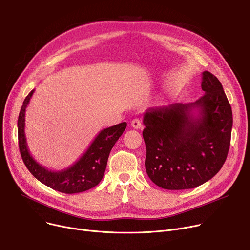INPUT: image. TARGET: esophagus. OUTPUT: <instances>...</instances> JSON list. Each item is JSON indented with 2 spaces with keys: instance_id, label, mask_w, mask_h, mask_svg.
<instances>
[{
  "instance_id": "obj_1",
  "label": "esophagus",
  "mask_w": 250,
  "mask_h": 250,
  "mask_svg": "<svg viewBox=\"0 0 250 250\" xmlns=\"http://www.w3.org/2000/svg\"><path fill=\"white\" fill-rule=\"evenodd\" d=\"M131 126L133 127L134 129H142L143 128V124H142V122L139 118H134L133 120H132L131 121Z\"/></svg>"
}]
</instances>
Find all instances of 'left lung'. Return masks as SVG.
I'll use <instances>...</instances> for the list:
<instances>
[{
  "mask_svg": "<svg viewBox=\"0 0 250 250\" xmlns=\"http://www.w3.org/2000/svg\"><path fill=\"white\" fill-rule=\"evenodd\" d=\"M199 100L150 108L142 135L149 179L166 189L194 188L221 169L229 151L232 110L223 86L210 71L202 73Z\"/></svg>",
  "mask_w": 250,
  "mask_h": 250,
  "instance_id": "1",
  "label": "left lung"
}]
</instances>
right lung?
Listing matches in <instances>:
<instances>
[{
	"mask_svg": "<svg viewBox=\"0 0 250 250\" xmlns=\"http://www.w3.org/2000/svg\"><path fill=\"white\" fill-rule=\"evenodd\" d=\"M34 93L32 90L23 102L18 118V140L22 159L33 177L45 186L64 194L82 193L96 187L105 173L111 149L123 134L127 123L103 129L77 163L62 170H49L39 165L28 150L25 137V112Z\"/></svg>",
	"mask_w": 250,
	"mask_h": 250,
	"instance_id": "right-lung-1",
	"label": "right lung"
}]
</instances>
